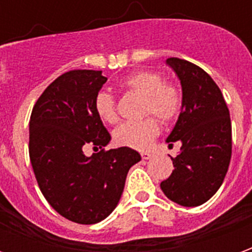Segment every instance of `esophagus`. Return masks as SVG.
I'll list each match as a JSON object with an SVG mask.
<instances>
[{
    "label": "esophagus",
    "mask_w": 252,
    "mask_h": 252,
    "mask_svg": "<svg viewBox=\"0 0 252 252\" xmlns=\"http://www.w3.org/2000/svg\"><path fill=\"white\" fill-rule=\"evenodd\" d=\"M153 158V154L151 153H142V159H144V160H148V159Z\"/></svg>",
    "instance_id": "34e87169"
}]
</instances>
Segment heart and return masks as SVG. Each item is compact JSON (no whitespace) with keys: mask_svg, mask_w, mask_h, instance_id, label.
Masks as SVG:
<instances>
[{"mask_svg":"<svg viewBox=\"0 0 252 252\" xmlns=\"http://www.w3.org/2000/svg\"><path fill=\"white\" fill-rule=\"evenodd\" d=\"M121 86L128 93H136L144 97L143 116L154 115L162 123L174 121L182 109L184 97L180 86L174 82H166L163 74L158 71H139L124 79ZM97 113L108 124L119 121L115 97L108 92H99L94 101ZM159 133L158 121L148 117L140 121H126L113 133L115 142L123 147L133 150H147Z\"/></svg>","mask_w":252,"mask_h":252,"instance_id":"heart-1","label":"heart"}]
</instances>
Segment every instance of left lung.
Returning <instances> with one entry per match:
<instances>
[{"mask_svg": "<svg viewBox=\"0 0 252 252\" xmlns=\"http://www.w3.org/2000/svg\"><path fill=\"white\" fill-rule=\"evenodd\" d=\"M166 63L178 75L184 104L174 129L166 142L182 143L181 153L171 158L174 170L160 189L167 198L182 206L204 204L221 186L232 154L229 110L221 90L201 67L169 58Z\"/></svg>", "mask_w": 252, "mask_h": 252, "instance_id": "left-lung-1", "label": "left lung"}]
</instances>
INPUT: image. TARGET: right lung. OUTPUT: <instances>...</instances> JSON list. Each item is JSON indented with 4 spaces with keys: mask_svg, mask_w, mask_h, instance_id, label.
Listing matches in <instances>:
<instances>
[{
    "mask_svg": "<svg viewBox=\"0 0 252 252\" xmlns=\"http://www.w3.org/2000/svg\"><path fill=\"white\" fill-rule=\"evenodd\" d=\"M108 78L71 70L43 92L30 120V158L48 204L70 221L95 224L113 212L140 154L129 147L105 151L109 132L94 101ZM86 144L103 150L86 157Z\"/></svg>",
    "mask_w": 252,
    "mask_h": 252,
    "instance_id": "1",
    "label": "right lung"
}]
</instances>
